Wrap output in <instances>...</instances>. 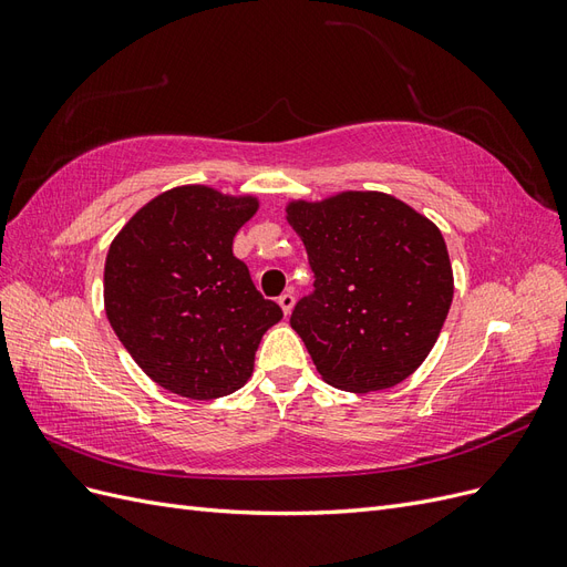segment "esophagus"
<instances>
[{"label": "esophagus", "mask_w": 567, "mask_h": 567, "mask_svg": "<svg viewBox=\"0 0 567 567\" xmlns=\"http://www.w3.org/2000/svg\"><path fill=\"white\" fill-rule=\"evenodd\" d=\"M279 305H281L284 315L288 317V315H290V310H293V305H296V298H293V293H284V296H279Z\"/></svg>", "instance_id": "obj_1"}]
</instances>
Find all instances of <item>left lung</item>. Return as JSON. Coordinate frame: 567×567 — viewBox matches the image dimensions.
Listing matches in <instances>:
<instances>
[{
	"mask_svg": "<svg viewBox=\"0 0 567 567\" xmlns=\"http://www.w3.org/2000/svg\"><path fill=\"white\" fill-rule=\"evenodd\" d=\"M315 293L290 326L321 379L348 392L402 383L431 354L454 298L447 244L431 219L381 192L290 200Z\"/></svg>",
	"mask_w": 567,
	"mask_h": 567,
	"instance_id": "left-lung-1",
	"label": "left lung"
}]
</instances>
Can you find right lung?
Returning a JSON list of instances; mask_svg holds the SVG:
<instances>
[{"instance_id": "1", "label": "right lung", "mask_w": 567, "mask_h": 567, "mask_svg": "<svg viewBox=\"0 0 567 567\" xmlns=\"http://www.w3.org/2000/svg\"><path fill=\"white\" fill-rule=\"evenodd\" d=\"M257 208L255 196L175 186L136 210L109 248L113 331L153 383L182 398L217 400L244 388L262 336L284 317L231 250Z\"/></svg>"}]
</instances>
